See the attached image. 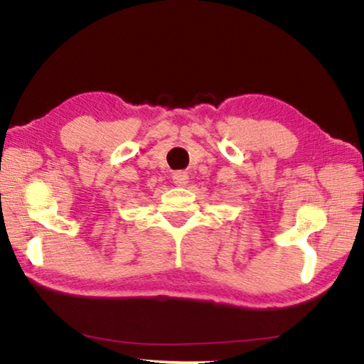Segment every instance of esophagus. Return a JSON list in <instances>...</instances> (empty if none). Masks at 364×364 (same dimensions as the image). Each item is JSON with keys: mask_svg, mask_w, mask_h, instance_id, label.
Listing matches in <instances>:
<instances>
[{"mask_svg": "<svg viewBox=\"0 0 364 364\" xmlns=\"http://www.w3.org/2000/svg\"><path fill=\"white\" fill-rule=\"evenodd\" d=\"M173 183L178 184V186H184L188 183V173L186 171H176L173 175Z\"/></svg>", "mask_w": 364, "mask_h": 364, "instance_id": "esophagus-1", "label": "esophagus"}]
</instances>
